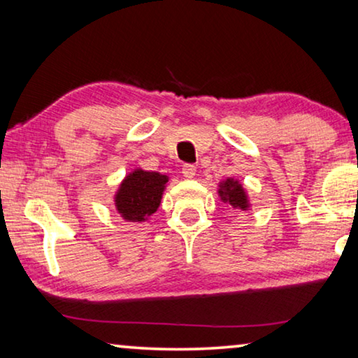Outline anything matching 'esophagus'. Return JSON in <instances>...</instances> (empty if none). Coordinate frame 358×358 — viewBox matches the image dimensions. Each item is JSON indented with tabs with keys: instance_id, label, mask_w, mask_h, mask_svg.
I'll list each match as a JSON object with an SVG mask.
<instances>
[{
	"instance_id": "34e87169",
	"label": "esophagus",
	"mask_w": 358,
	"mask_h": 358,
	"mask_svg": "<svg viewBox=\"0 0 358 358\" xmlns=\"http://www.w3.org/2000/svg\"><path fill=\"white\" fill-rule=\"evenodd\" d=\"M181 173H183V177L186 178H192L196 175V166H192V164H185L183 169H181Z\"/></svg>"
}]
</instances>
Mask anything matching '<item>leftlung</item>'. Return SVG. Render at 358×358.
Masks as SVG:
<instances>
[{"label":"left lung","instance_id":"left-lung-1","mask_svg":"<svg viewBox=\"0 0 358 358\" xmlns=\"http://www.w3.org/2000/svg\"><path fill=\"white\" fill-rule=\"evenodd\" d=\"M220 196L224 202H229L234 208H241V210H247L248 202H247V196L245 191H243L242 185L239 181L234 180H226L224 183L220 185Z\"/></svg>","mask_w":358,"mask_h":358}]
</instances>
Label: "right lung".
<instances>
[{
    "instance_id": "right-lung-1",
    "label": "right lung",
    "mask_w": 358,
    "mask_h": 358,
    "mask_svg": "<svg viewBox=\"0 0 358 358\" xmlns=\"http://www.w3.org/2000/svg\"><path fill=\"white\" fill-rule=\"evenodd\" d=\"M167 181L166 175L140 169L134 170L119 186L116 194L117 212L124 220L143 221L157 210Z\"/></svg>"
}]
</instances>
